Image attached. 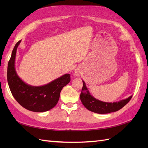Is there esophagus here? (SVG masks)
Wrapping results in <instances>:
<instances>
[{
  "mask_svg": "<svg viewBox=\"0 0 148 148\" xmlns=\"http://www.w3.org/2000/svg\"><path fill=\"white\" fill-rule=\"evenodd\" d=\"M75 75L77 76V77H79L80 75H81V72H80L79 70H77L75 71Z\"/></svg>",
  "mask_w": 148,
  "mask_h": 148,
  "instance_id": "1",
  "label": "esophagus"
}]
</instances>
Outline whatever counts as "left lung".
<instances>
[{"label":"left lung","instance_id":"8db88e82","mask_svg":"<svg viewBox=\"0 0 148 148\" xmlns=\"http://www.w3.org/2000/svg\"><path fill=\"white\" fill-rule=\"evenodd\" d=\"M82 81L83 84L81 95H80V99L84 106L88 110L95 113L105 114L117 111L126 105L132 97V96H130L127 99L112 103L103 102L94 97L89 92L86 86V83L83 80Z\"/></svg>","mask_w":148,"mask_h":148}]
</instances>
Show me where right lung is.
<instances>
[{"instance_id":"1","label":"right lung","mask_w":148,"mask_h":148,"mask_svg":"<svg viewBox=\"0 0 148 148\" xmlns=\"http://www.w3.org/2000/svg\"><path fill=\"white\" fill-rule=\"evenodd\" d=\"M21 40L13 48L7 68V81L13 97L27 110L44 112L54 107L59 101L61 90L70 82L69 74H65L51 82L39 86H31L24 82L15 69L17 48Z\"/></svg>"}]
</instances>
